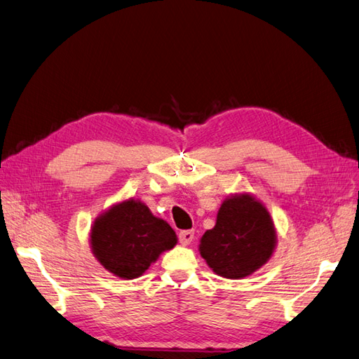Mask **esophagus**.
Here are the masks:
<instances>
[{
	"label": "esophagus",
	"mask_w": 359,
	"mask_h": 359,
	"mask_svg": "<svg viewBox=\"0 0 359 359\" xmlns=\"http://www.w3.org/2000/svg\"><path fill=\"white\" fill-rule=\"evenodd\" d=\"M192 240H194V231H182L179 233V241L183 245H189L192 243Z\"/></svg>",
	"instance_id": "1"
}]
</instances>
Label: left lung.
I'll return each mask as SVG.
<instances>
[{
    "label": "left lung",
    "mask_w": 359,
    "mask_h": 359,
    "mask_svg": "<svg viewBox=\"0 0 359 359\" xmlns=\"http://www.w3.org/2000/svg\"><path fill=\"white\" fill-rule=\"evenodd\" d=\"M276 244L269 209L249 192H235L223 200L215 226L200 238L198 252L215 274L243 279L271 259Z\"/></svg>",
    "instance_id": "1"
}]
</instances>
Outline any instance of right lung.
<instances>
[{
	"label": "right lung",
	"instance_id": "right-lung-1",
	"mask_svg": "<svg viewBox=\"0 0 359 359\" xmlns=\"http://www.w3.org/2000/svg\"><path fill=\"white\" fill-rule=\"evenodd\" d=\"M90 252L101 267L124 280L140 278L177 244V235L150 208L133 197L100 214L89 232Z\"/></svg>",
	"mask_w": 359,
	"mask_h": 359
}]
</instances>
